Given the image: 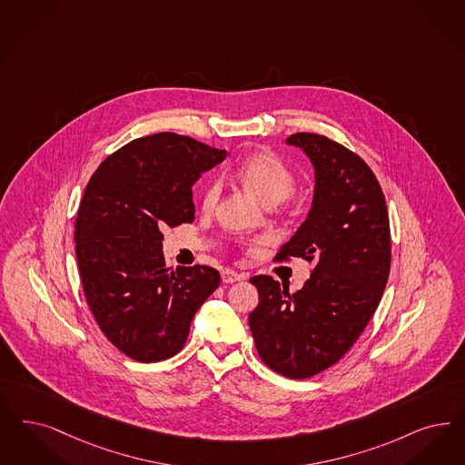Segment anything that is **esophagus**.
I'll list each match as a JSON object with an SVG mask.
<instances>
[{
  "label": "esophagus",
  "mask_w": 465,
  "mask_h": 465,
  "mask_svg": "<svg viewBox=\"0 0 465 465\" xmlns=\"http://www.w3.org/2000/svg\"><path fill=\"white\" fill-rule=\"evenodd\" d=\"M241 278V274L237 272H233V270H223V272H222L223 283H235V282H239Z\"/></svg>",
  "instance_id": "esophagus-1"
}]
</instances>
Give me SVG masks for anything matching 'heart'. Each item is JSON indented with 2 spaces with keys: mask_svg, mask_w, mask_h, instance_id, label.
<instances>
[{
  "mask_svg": "<svg viewBox=\"0 0 465 465\" xmlns=\"http://www.w3.org/2000/svg\"><path fill=\"white\" fill-rule=\"evenodd\" d=\"M233 176L245 189L256 195L264 206H276L289 199L295 191V176L289 166L270 151H257L249 154L233 168ZM222 195V180L211 178L203 191V208L211 211ZM259 241L251 243L256 245Z\"/></svg>",
  "mask_w": 465,
  "mask_h": 465,
  "instance_id": "1",
  "label": "heart"
}]
</instances>
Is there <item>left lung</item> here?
<instances>
[{
	"label": "left lung",
	"instance_id": "obj_1",
	"mask_svg": "<svg viewBox=\"0 0 465 465\" xmlns=\"http://www.w3.org/2000/svg\"><path fill=\"white\" fill-rule=\"evenodd\" d=\"M287 144L314 166L312 206L274 261H316L304 287L290 293L272 276L251 278L259 304L249 326L262 362L305 380L351 351L381 301L391 262L383 191L368 164L335 141L309 132Z\"/></svg>",
	"mask_w": 465,
	"mask_h": 465
}]
</instances>
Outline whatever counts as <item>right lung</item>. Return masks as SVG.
Listing matches in <instances>:
<instances>
[{
    "instance_id": "right-lung-1",
    "label": "right lung",
    "mask_w": 465,
    "mask_h": 465,
    "mask_svg": "<svg viewBox=\"0 0 465 465\" xmlns=\"http://www.w3.org/2000/svg\"><path fill=\"white\" fill-rule=\"evenodd\" d=\"M224 156L161 132L114 151L85 187L75 222L82 287L104 337L134 361L180 352L197 309L220 285L214 268H168L161 228L193 223V185Z\"/></svg>"
}]
</instances>
